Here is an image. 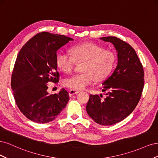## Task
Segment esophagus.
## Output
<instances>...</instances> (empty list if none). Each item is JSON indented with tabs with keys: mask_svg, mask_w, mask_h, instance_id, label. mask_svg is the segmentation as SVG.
<instances>
[{
	"mask_svg": "<svg viewBox=\"0 0 158 158\" xmlns=\"http://www.w3.org/2000/svg\"><path fill=\"white\" fill-rule=\"evenodd\" d=\"M79 92V91L78 90H75V89H70L69 90V95L70 96H72V95H73L74 94H78Z\"/></svg>",
	"mask_w": 158,
	"mask_h": 158,
	"instance_id": "1",
	"label": "esophagus"
}]
</instances>
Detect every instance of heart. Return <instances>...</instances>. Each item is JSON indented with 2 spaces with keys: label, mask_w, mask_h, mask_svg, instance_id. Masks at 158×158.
I'll use <instances>...</instances> for the list:
<instances>
[{
  "label": "heart",
  "mask_w": 158,
  "mask_h": 158,
  "mask_svg": "<svg viewBox=\"0 0 158 158\" xmlns=\"http://www.w3.org/2000/svg\"><path fill=\"white\" fill-rule=\"evenodd\" d=\"M71 55L60 51L56 55L58 68L66 73H70L76 63H83L82 73L72 75L64 80L66 87L73 89H83L92 84L95 79L100 81L106 78L113 70L116 56L113 52L104 50L102 47L93 43H84L73 46Z\"/></svg>",
  "instance_id": "1"
}]
</instances>
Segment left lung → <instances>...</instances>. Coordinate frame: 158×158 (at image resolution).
Returning a JSON list of instances; mask_svg holds the SVG:
<instances>
[{
    "mask_svg": "<svg viewBox=\"0 0 158 158\" xmlns=\"http://www.w3.org/2000/svg\"><path fill=\"white\" fill-rule=\"evenodd\" d=\"M111 42L118 52V63L112 74L103 81L102 95H89L86 106L89 116L99 125H114L128 117L139 102L144 85V73L136 51L125 41L113 36L100 37Z\"/></svg>",
    "mask_w": 158,
    "mask_h": 158,
    "instance_id": "8db88e82",
    "label": "left lung"
}]
</instances>
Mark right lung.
<instances>
[{
	"label": "right lung",
	"instance_id": "right-lung-1",
	"mask_svg": "<svg viewBox=\"0 0 158 158\" xmlns=\"http://www.w3.org/2000/svg\"><path fill=\"white\" fill-rule=\"evenodd\" d=\"M73 40L47 31L38 33L19 51L11 78L14 98L20 111L38 123L53 121L69 100L67 91L49 94L47 84L56 83L59 73L56 63V51Z\"/></svg>",
	"mask_w": 158,
	"mask_h": 158
}]
</instances>
